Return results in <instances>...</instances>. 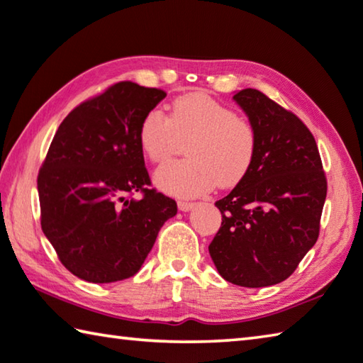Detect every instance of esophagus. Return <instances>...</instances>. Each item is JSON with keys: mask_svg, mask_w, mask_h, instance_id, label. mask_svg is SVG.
<instances>
[{"mask_svg": "<svg viewBox=\"0 0 363 363\" xmlns=\"http://www.w3.org/2000/svg\"><path fill=\"white\" fill-rule=\"evenodd\" d=\"M177 208H179V211H184V213H186V211H190V209L195 208V203H190V201H177Z\"/></svg>", "mask_w": 363, "mask_h": 363, "instance_id": "34e87169", "label": "esophagus"}]
</instances>
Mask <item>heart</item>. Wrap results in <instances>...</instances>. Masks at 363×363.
<instances>
[{
  "mask_svg": "<svg viewBox=\"0 0 363 363\" xmlns=\"http://www.w3.org/2000/svg\"><path fill=\"white\" fill-rule=\"evenodd\" d=\"M187 140L189 160L164 164L154 176L157 187L182 199L240 184L257 154L254 125L201 91L177 96L168 117L159 109L149 111L138 130L143 154L157 164L167 163L179 141Z\"/></svg>",
  "mask_w": 363,
  "mask_h": 363,
  "instance_id": "heart-1",
  "label": "heart"
}]
</instances>
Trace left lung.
<instances>
[{
  "label": "left lung",
  "instance_id": "8db88e82",
  "mask_svg": "<svg viewBox=\"0 0 363 363\" xmlns=\"http://www.w3.org/2000/svg\"><path fill=\"white\" fill-rule=\"evenodd\" d=\"M233 100L254 125L257 154L245 179L216 201L222 225L209 254L225 281L267 287L287 279L318 241L327 179L314 136L294 113L255 89Z\"/></svg>",
  "mask_w": 363,
  "mask_h": 363
}]
</instances>
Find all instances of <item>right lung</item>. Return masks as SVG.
Instances as JSON below:
<instances>
[{
    "mask_svg": "<svg viewBox=\"0 0 363 363\" xmlns=\"http://www.w3.org/2000/svg\"><path fill=\"white\" fill-rule=\"evenodd\" d=\"M163 90L118 82L65 117L39 169L41 227L65 268L104 284L138 273L173 199L147 189L149 173L138 141L143 117ZM141 191L140 201L129 196Z\"/></svg>",
    "mask_w": 363,
    "mask_h": 363,
    "instance_id": "right-lung-1",
    "label": "right lung"
}]
</instances>
